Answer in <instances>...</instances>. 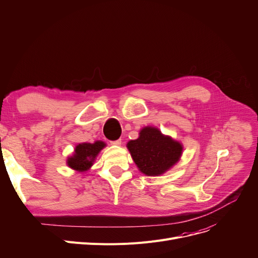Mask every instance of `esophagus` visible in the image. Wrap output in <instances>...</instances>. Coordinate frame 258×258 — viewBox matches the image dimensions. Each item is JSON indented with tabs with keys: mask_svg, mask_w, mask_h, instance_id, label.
I'll return each mask as SVG.
<instances>
[{
	"mask_svg": "<svg viewBox=\"0 0 258 258\" xmlns=\"http://www.w3.org/2000/svg\"><path fill=\"white\" fill-rule=\"evenodd\" d=\"M111 144L113 145H121V139H118V140H115V141H112Z\"/></svg>",
	"mask_w": 258,
	"mask_h": 258,
	"instance_id": "1",
	"label": "esophagus"
}]
</instances>
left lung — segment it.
Returning a JSON list of instances; mask_svg holds the SVG:
<instances>
[{
  "label": "left lung",
  "mask_w": 258,
  "mask_h": 258,
  "mask_svg": "<svg viewBox=\"0 0 258 258\" xmlns=\"http://www.w3.org/2000/svg\"><path fill=\"white\" fill-rule=\"evenodd\" d=\"M127 148L135 163L146 175L164 173L179 161L183 150L179 142L151 126L144 127L138 139L130 141Z\"/></svg>",
  "instance_id": "1"
}]
</instances>
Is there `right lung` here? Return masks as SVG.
<instances>
[{
  "instance_id": "right-lung-1",
  "label": "right lung",
  "mask_w": 258,
  "mask_h": 258,
  "mask_svg": "<svg viewBox=\"0 0 258 258\" xmlns=\"http://www.w3.org/2000/svg\"><path fill=\"white\" fill-rule=\"evenodd\" d=\"M104 146L105 144L101 141H97L93 144H78L75 148L74 156L68 159V165L78 171L88 170L92 166L95 158Z\"/></svg>"
}]
</instances>
